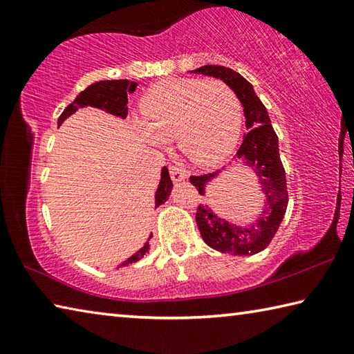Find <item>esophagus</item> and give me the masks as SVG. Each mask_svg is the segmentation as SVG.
<instances>
[{
  "instance_id": "1",
  "label": "esophagus",
  "mask_w": 354,
  "mask_h": 354,
  "mask_svg": "<svg viewBox=\"0 0 354 354\" xmlns=\"http://www.w3.org/2000/svg\"><path fill=\"white\" fill-rule=\"evenodd\" d=\"M170 178L173 179V183H179V181H184L185 178H187V173H185L181 167H176V165H170Z\"/></svg>"
}]
</instances>
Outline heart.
Segmentation results:
<instances>
[{
  "label": "heart",
  "mask_w": 354,
  "mask_h": 354,
  "mask_svg": "<svg viewBox=\"0 0 354 354\" xmlns=\"http://www.w3.org/2000/svg\"><path fill=\"white\" fill-rule=\"evenodd\" d=\"M137 133L149 145L175 139L185 159L200 167L217 164L236 147L242 106L223 81L178 77L149 88L140 103Z\"/></svg>",
  "instance_id": "b5f03b06"
}]
</instances>
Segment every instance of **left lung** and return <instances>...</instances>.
Returning a JSON list of instances; mask_svg holds the SVG:
<instances>
[{
    "mask_svg": "<svg viewBox=\"0 0 354 354\" xmlns=\"http://www.w3.org/2000/svg\"><path fill=\"white\" fill-rule=\"evenodd\" d=\"M190 73L214 76L230 86L241 100L245 113V127L248 133L236 154L242 165L253 170L261 192L266 195V205L256 223L241 226L225 220L215 214L209 206L200 205L196 209V225L200 234L209 247L234 256H251L268 247L277 234L287 209L286 171L279 158L278 136L272 127L266 106L257 98L254 88L237 71L221 65H205ZM236 160V162H237ZM225 170V169H223ZM221 170L203 176H190L200 195H206V185L214 181Z\"/></svg>",
    "mask_w": 354,
    "mask_h": 354,
    "instance_id": "obj_1",
    "label": "left lung"
}]
</instances>
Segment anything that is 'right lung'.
I'll list each match as a JSON object with an SVG mask.
<instances>
[{
    "mask_svg": "<svg viewBox=\"0 0 354 354\" xmlns=\"http://www.w3.org/2000/svg\"><path fill=\"white\" fill-rule=\"evenodd\" d=\"M137 87V82L134 81H128V80H113V81H100L95 82L92 86H88L86 91H82L75 101L71 104L65 107L64 112L61 113V117L57 120V127L67 120L70 115L80 109V107H86V106H92V107H98L101 111H106L112 113V115L120 117V118H127L128 115V95L133 93ZM173 189V183L169 175V169L164 167L162 171H160V181L158 185V190H156V196H154V207H158L160 205L169 200V196L171 194ZM153 237V234L148 237ZM149 250V243L147 242L143 247L134 253L131 257H128L127 261H123L118 267H127L129 263H134L137 261H140L143 256L147 254V251Z\"/></svg>",
    "mask_w": 354,
    "mask_h": 354,
    "instance_id": "add662e5",
    "label": "right lung"
}]
</instances>
